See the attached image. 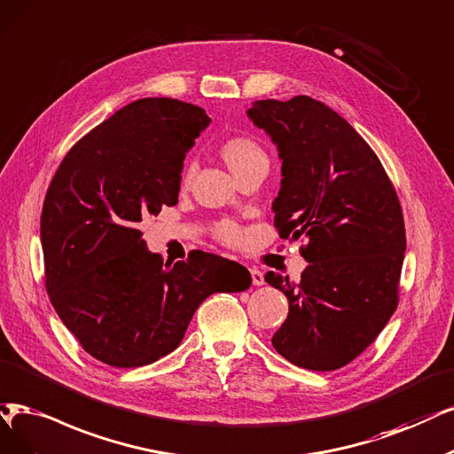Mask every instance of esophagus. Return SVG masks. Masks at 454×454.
<instances>
[{
    "mask_svg": "<svg viewBox=\"0 0 454 454\" xmlns=\"http://www.w3.org/2000/svg\"><path fill=\"white\" fill-rule=\"evenodd\" d=\"M250 277H253L254 286H263V284H265L263 273L258 270V267H253V270H250Z\"/></svg>",
    "mask_w": 454,
    "mask_h": 454,
    "instance_id": "esophagus-1",
    "label": "esophagus"
}]
</instances>
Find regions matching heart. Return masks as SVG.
I'll return each instance as SVG.
<instances>
[{
  "mask_svg": "<svg viewBox=\"0 0 454 454\" xmlns=\"http://www.w3.org/2000/svg\"><path fill=\"white\" fill-rule=\"evenodd\" d=\"M221 157L228 164L233 176L239 177L248 170H254L260 166H270V157H267V151L263 145L248 134H236V137L226 138L221 147ZM192 176V166H187V170L183 174V183H187ZM216 236L223 241H236L239 236V230L233 224H221L216 228Z\"/></svg>",
  "mask_w": 454,
  "mask_h": 454,
  "instance_id": "heart-1",
  "label": "heart"
}]
</instances>
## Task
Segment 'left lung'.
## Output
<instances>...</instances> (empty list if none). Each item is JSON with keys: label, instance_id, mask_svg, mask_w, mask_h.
Returning <instances> with one entry per match:
<instances>
[{"label": "left lung", "instance_id": "left-lung-1", "mask_svg": "<svg viewBox=\"0 0 454 454\" xmlns=\"http://www.w3.org/2000/svg\"><path fill=\"white\" fill-rule=\"evenodd\" d=\"M247 115L282 160L278 236L307 239L299 282L265 275L290 303L273 348L301 368L337 371L376 340L398 305L406 230L396 191L371 145L320 100H256Z\"/></svg>", "mask_w": 454, "mask_h": 454}]
</instances>
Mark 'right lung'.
<instances>
[{"label":"right lung","mask_w":454,"mask_h":454,"mask_svg":"<svg viewBox=\"0 0 454 454\" xmlns=\"http://www.w3.org/2000/svg\"><path fill=\"white\" fill-rule=\"evenodd\" d=\"M209 121L177 98L134 100L78 140L50 183L41 215L46 292L100 363H155L181 344L211 294L253 282L238 262L201 250L164 263L138 230L142 216L177 204L184 153Z\"/></svg>","instance_id":"right-lung-1"}]
</instances>
